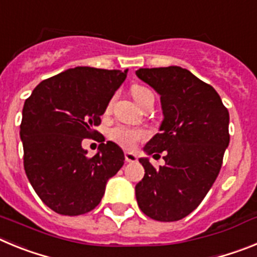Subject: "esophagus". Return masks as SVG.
<instances>
[{"mask_svg": "<svg viewBox=\"0 0 257 257\" xmlns=\"http://www.w3.org/2000/svg\"><path fill=\"white\" fill-rule=\"evenodd\" d=\"M124 160L128 163L136 162V161H138V156H136L135 153H131V152H126V153H124Z\"/></svg>", "mask_w": 257, "mask_h": 257, "instance_id": "esophagus-1", "label": "esophagus"}]
</instances>
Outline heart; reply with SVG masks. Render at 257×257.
Segmentation results:
<instances>
[{
  "label": "heart",
  "mask_w": 257,
  "mask_h": 257,
  "mask_svg": "<svg viewBox=\"0 0 257 257\" xmlns=\"http://www.w3.org/2000/svg\"><path fill=\"white\" fill-rule=\"evenodd\" d=\"M131 94H133L134 99L140 106L144 103V100L148 96H151L152 91L149 88L144 87V86L135 85L131 88ZM110 109V103L106 106V110ZM110 139L114 143H117L118 145H121L122 148L124 149H134L136 147V144L139 142H143L148 138V131L142 127H130L124 126V124H118L114 128L110 130L109 133Z\"/></svg>",
  "instance_id": "1"
}]
</instances>
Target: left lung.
<instances>
[{
  "label": "left lung",
  "instance_id": "obj_1",
  "mask_svg": "<svg viewBox=\"0 0 257 257\" xmlns=\"http://www.w3.org/2000/svg\"><path fill=\"white\" fill-rule=\"evenodd\" d=\"M136 76L161 96V133L147 154L165 152L154 169L140 158L144 178L136 184L140 210L153 220L178 221L196 210L216 180L229 145V112L216 90L181 67L140 68Z\"/></svg>",
  "mask_w": 257,
  "mask_h": 257
}]
</instances>
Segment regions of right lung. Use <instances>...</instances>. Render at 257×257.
Masks as SVG:
<instances>
[{"mask_svg":"<svg viewBox=\"0 0 257 257\" xmlns=\"http://www.w3.org/2000/svg\"><path fill=\"white\" fill-rule=\"evenodd\" d=\"M126 76L127 69L72 68L42 81L24 103V170L52 211L76 216L94 210L106 181L123 166L122 149L104 143L94 127L100 124V115ZM95 136L102 138V144L94 157H87L82 140Z\"/></svg>","mask_w":257,"mask_h":257,"instance_id":"add662e5","label":"right lung"}]
</instances>
